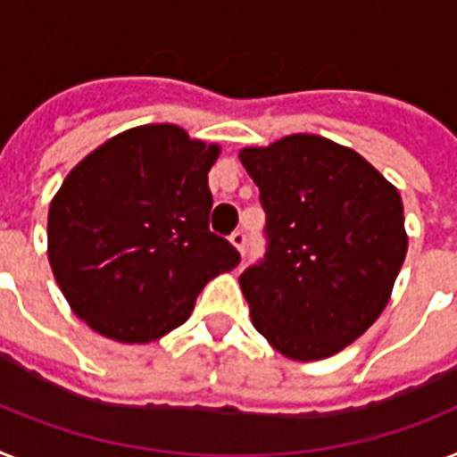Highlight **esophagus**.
Returning a JSON list of instances; mask_svg holds the SVG:
<instances>
[{
  "label": "esophagus",
  "mask_w": 457,
  "mask_h": 457,
  "mask_svg": "<svg viewBox=\"0 0 457 457\" xmlns=\"http://www.w3.org/2000/svg\"><path fill=\"white\" fill-rule=\"evenodd\" d=\"M231 243L233 247H237V252H245V245H247V233L243 228H237V231L231 233Z\"/></svg>",
  "instance_id": "obj_1"
}]
</instances>
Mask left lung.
<instances>
[{
	"label": "left lung",
	"mask_w": 457,
	"mask_h": 457,
	"mask_svg": "<svg viewBox=\"0 0 457 457\" xmlns=\"http://www.w3.org/2000/svg\"><path fill=\"white\" fill-rule=\"evenodd\" d=\"M240 161L266 212V252L240 275L252 322L285 357L334 355L376 322L404 263L397 188L318 135L243 149Z\"/></svg>",
	"instance_id": "left-lung-1"
}]
</instances>
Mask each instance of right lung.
<instances>
[{
  "label": "right lung",
  "mask_w": 457,
  "mask_h": 457,
  "mask_svg": "<svg viewBox=\"0 0 457 457\" xmlns=\"http://www.w3.org/2000/svg\"><path fill=\"white\" fill-rule=\"evenodd\" d=\"M220 146L182 128L116 135L71 170L48 210V259L71 311L120 343L156 341L240 252L210 231Z\"/></svg>",
  "instance_id": "obj_1"
}]
</instances>
